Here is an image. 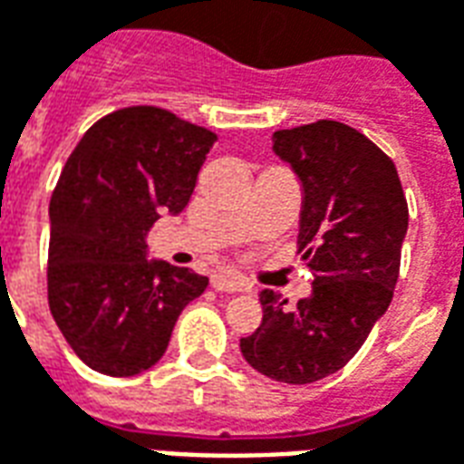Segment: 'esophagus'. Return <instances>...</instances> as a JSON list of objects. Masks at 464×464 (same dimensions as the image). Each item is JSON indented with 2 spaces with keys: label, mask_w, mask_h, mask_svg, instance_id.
I'll list each match as a JSON object with an SVG mask.
<instances>
[{
  "label": "esophagus",
  "mask_w": 464,
  "mask_h": 464,
  "mask_svg": "<svg viewBox=\"0 0 464 464\" xmlns=\"http://www.w3.org/2000/svg\"><path fill=\"white\" fill-rule=\"evenodd\" d=\"M211 285L221 293H248L250 283L241 276H231V273H221V276L211 277Z\"/></svg>",
  "instance_id": "esophagus-1"
}]
</instances>
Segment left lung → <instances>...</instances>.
<instances>
[{
  "mask_svg": "<svg viewBox=\"0 0 464 464\" xmlns=\"http://www.w3.org/2000/svg\"><path fill=\"white\" fill-rule=\"evenodd\" d=\"M273 150L304 188L297 253L314 285L295 307L263 290V322L241 352L267 379L302 386L346 366L389 310L408 204L393 160L344 122L277 130Z\"/></svg>",
  "mask_w": 464,
  "mask_h": 464,
  "instance_id": "left-lung-1",
  "label": "left lung"
}]
</instances>
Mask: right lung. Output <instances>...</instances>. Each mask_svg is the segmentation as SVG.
I'll use <instances>...</instances> for the list:
<instances>
[{"label":"right lung","mask_w":464,"mask_h":464,"mask_svg":"<svg viewBox=\"0 0 464 464\" xmlns=\"http://www.w3.org/2000/svg\"><path fill=\"white\" fill-rule=\"evenodd\" d=\"M211 130L154 105L120 108L81 137L51 194L49 307L78 359L135 376L162 359L208 277L147 260L145 233L181 214Z\"/></svg>","instance_id":"right-lung-1"}]
</instances>
